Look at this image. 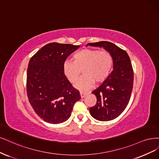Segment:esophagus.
Returning <instances> with one entry per match:
<instances>
[{
    "instance_id": "1",
    "label": "esophagus",
    "mask_w": 159,
    "mask_h": 159,
    "mask_svg": "<svg viewBox=\"0 0 159 159\" xmlns=\"http://www.w3.org/2000/svg\"><path fill=\"white\" fill-rule=\"evenodd\" d=\"M80 97H81V98H84L86 95L88 94V93L84 92V91H80Z\"/></svg>"
}]
</instances>
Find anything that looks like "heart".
Instances as JSON below:
<instances>
[{"instance_id": "1", "label": "heart", "mask_w": 159, "mask_h": 159, "mask_svg": "<svg viewBox=\"0 0 159 159\" xmlns=\"http://www.w3.org/2000/svg\"><path fill=\"white\" fill-rule=\"evenodd\" d=\"M74 62L67 61L63 64V73L71 83H75L83 70L84 76L74 84L79 90H87L93 85L95 81L101 83L110 74L113 59L111 54L107 51L97 49H83L76 52Z\"/></svg>"}]
</instances>
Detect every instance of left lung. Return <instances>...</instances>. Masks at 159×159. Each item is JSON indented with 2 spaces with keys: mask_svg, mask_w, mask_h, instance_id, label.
<instances>
[{
  "mask_svg": "<svg viewBox=\"0 0 159 159\" xmlns=\"http://www.w3.org/2000/svg\"><path fill=\"white\" fill-rule=\"evenodd\" d=\"M87 45L103 47L111 54L113 71L103 83L92 91L97 97L96 105L91 107V116L99 121H110L117 118L126 108L134 84V71L128 53L108 41L88 43Z\"/></svg>",
  "mask_w": 159,
  "mask_h": 159,
  "instance_id": "left-lung-1",
  "label": "left lung"
}]
</instances>
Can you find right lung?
<instances>
[{
    "label": "right lung",
    "instance_id": "1",
    "mask_svg": "<svg viewBox=\"0 0 159 159\" xmlns=\"http://www.w3.org/2000/svg\"><path fill=\"white\" fill-rule=\"evenodd\" d=\"M79 45L51 43L33 56L27 72V94L35 113L44 121L60 124L70 118L73 107L80 99L63 73L67 57Z\"/></svg>",
    "mask_w": 159,
    "mask_h": 159
}]
</instances>
